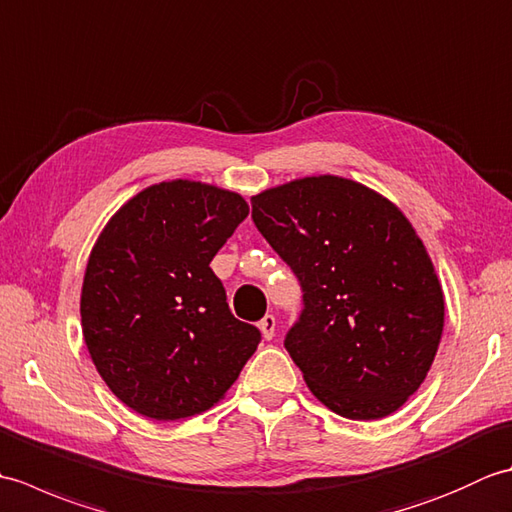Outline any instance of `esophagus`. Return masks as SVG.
I'll return each mask as SVG.
<instances>
[{
  "mask_svg": "<svg viewBox=\"0 0 512 512\" xmlns=\"http://www.w3.org/2000/svg\"><path fill=\"white\" fill-rule=\"evenodd\" d=\"M259 325V330H262V336L266 341H270L275 336V325H277V321H275V317L273 314H266V317L257 323Z\"/></svg>",
  "mask_w": 512,
  "mask_h": 512,
  "instance_id": "1",
  "label": "esophagus"
}]
</instances>
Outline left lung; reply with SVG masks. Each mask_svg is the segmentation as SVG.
I'll use <instances>...</instances> for the list:
<instances>
[{"mask_svg":"<svg viewBox=\"0 0 512 512\" xmlns=\"http://www.w3.org/2000/svg\"><path fill=\"white\" fill-rule=\"evenodd\" d=\"M253 222L303 288L286 350L325 407L350 420L398 411L427 378L444 292L416 228L385 195L306 176L250 198Z\"/></svg>","mask_w":512,"mask_h":512,"instance_id":"1","label":"left lung"}]
</instances>
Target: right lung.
Returning a JSON list of instances; mask_svg holds the SVG:
<instances>
[{
	"mask_svg": "<svg viewBox=\"0 0 512 512\" xmlns=\"http://www.w3.org/2000/svg\"><path fill=\"white\" fill-rule=\"evenodd\" d=\"M248 215L242 195L167 180L129 198L96 237L81 330L105 385L151 420L217 405L262 336L235 319L215 257Z\"/></svg>",
	"mask_w": 512,
	"mask_h": 512,
	"instance_id": "right-lung-1",
	"label": "right lung"
}]
</instances>
